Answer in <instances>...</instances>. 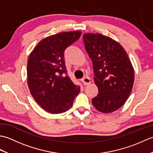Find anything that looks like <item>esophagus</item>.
Segmentation results:
<instances>
[{"label": "esophagus", "instance_id": "34e87169", "mask_svg": "<svg viewBox=\"0 0 153 153\" xmlns=\"http://www.w3.org/2000/svg\"><path fill=\"white\" fill-rule=\"evenodd\" d=\"M82 80V82L83 83V85L85 86L88 85L91 83V79H89V77H88L87 76L84 77Z\"/></svg>", "mask_w": 153, "mask_h": 153}]
</instances>
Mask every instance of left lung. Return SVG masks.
Wrapping results in <instances>:
<instances>
[{"label":"left lung","mask_w":153,"mask_h":153,"mask_svg":"<svg viewBox=\"0 0 153 153\" xmlns=\"http://www.w3.org/2000/svg\"><path fill=\"white\" fill-rule=\"evenodd\" d=\"M83 43L92 60L94 81L99 93L92 99L94 107L103 113L120 108L128 99L134 82V70L121 45L102 34L85 33Z\"/></svg>","instance_id":"8db88e82"}]
</instances>
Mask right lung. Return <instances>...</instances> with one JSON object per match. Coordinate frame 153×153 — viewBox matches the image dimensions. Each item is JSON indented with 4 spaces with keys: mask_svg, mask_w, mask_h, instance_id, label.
Returning <instances> with one entry per match:
<instances>
[{
    "mask_svg": "<svg viewBox=\"0 0 153 153\" xmlns=\"http://www.w3.org/2000/svg\"><path fill=\"white\" fill-rule=\"evenodd\" d=\"M81 35V31H74L51 35L41 41L29 56V89L38 105L51 114L69 110L80 91V87L67 74L64 53Z\"/></svg>",
    "mask_w": 153,
    "mask_h": 153,
    "instance_id": "obj_1",
    "label": "right lung"
}]
</instances>
